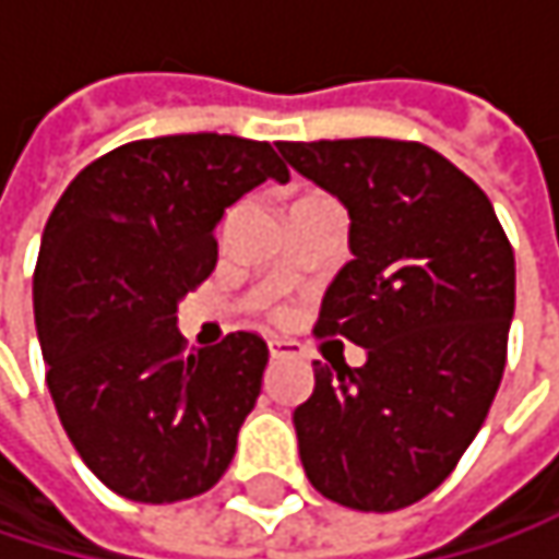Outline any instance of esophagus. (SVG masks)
<instances>
[{"mask_svg": "<svg viewBox=\"0 0 559 559\" xmlns=\"http://www.w3.org/2000/svg\"><path fill=\"white\" fill-rule=\"evenodd\" d=\"M269 353H272V359H294V356H300L304 349H300L297 343H290V340H272V343H269Z\"/></svg>", "mask_w": 559, "mask_h": 559, "instance_id": "1", "label": "esophagus"}]
</instances>
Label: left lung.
<instances>
[{"instance_id":"8db88e82","label":"left lung","mask_w":559,"mask_h":559,"mask_svg":"<svg viewBox=\"0 0 559 559\" xmlns=\"http://www.w3.org/2000/svg\"><path fill=\"white\" fill-rule=\"evenodd\" d=\"M284 162L349 213L353 259L330 281L317 336L366 349L359 369L313 362L294 411L310 486L346 508L430 496L479 433L514 317V252L456 165L420 142H281Z\"/></svg>"}]
</instances>
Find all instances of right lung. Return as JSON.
Listing matches in <instances>:
<instances>
[{
	"mask_svg": "<svg viewBox=\"0 0 559 559\" xmlns=\"http://www.w3.org/2000/svg\"><path fill=\"white\" fill-rule=\"evenodd\" d=\"M287 180L269 142L193 132L129 142L80 170L41 236L35 326L57 417L122 499L219 483L269 366L255 333L183 353L177 304L216 269L223 213Z\"/></svg>",
	"mask_w": 559,
	"mask_h": 559,
	"instance_id": "1",
	"label": "right lung"
}]
</instances>
